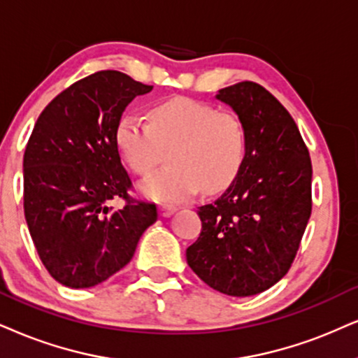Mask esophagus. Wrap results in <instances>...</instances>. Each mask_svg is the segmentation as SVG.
<instances>
[{
    "label": "esophagus",
    "mask_w": 358,
    "mask_h": 358,
    "mask_svg": "<svg viewBox=\"0 0 358 358\" xmlns=\"http://www.w3.org/2000/svg\"><path fill=\"white\" fill-rule=\"evenodd\" d=\"M175 211H176V206H169V205L160 206V215L164 216V218H169V216L173 215Z\"/></svg>",
    "instance_id": "obj_1"
}]
</instances>
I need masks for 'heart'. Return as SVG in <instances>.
<instances>
[{
  "label": "heart",
  "mask_w": 358,
  "mask_h": 358,
  "mask_svg": "<svg viewBox=\"0 0 358 358\" xmlns=\"http://www.w3.org/2000/svg\"><path fill=\"white\" fill-rule=\"evenodd\" d=\"M150 122L125 114L115 129V145L127 165L140 176L150 175L162 148L171 147L169 169L140 185V192L160 203H180L196 194L229 187L243 169L246 135L236 117L189 99L157 103Z\"/></svg>",
  "instance_id": "b5f03b06"
}]
</instances>
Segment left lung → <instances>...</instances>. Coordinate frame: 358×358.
I'll return each mask as SVG.
<instances>
[{"instance_id": "8db88e82", "label": "left lung", "mask_w": 358, "mask_h": 358, "mask_svg": "<svg viewBox=\"0 0 358 358\" xmlns=\"http://www.w3.org/2000/svg\"><path fill=\"white\" fill-rule=\"evenodd\" d=\"M246 135L236 180L198 208L200 238L187 262L208 286L234 297L264 292L287 274L312 210L309 150L291 114L255 83L220 89Z\"/></svg>"}]
</instances>
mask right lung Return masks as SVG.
<instances>
[{
  "mask_svg": "<svg viewBox=\"0 0 358 358\" xmlns=\"http://www.w3.org/2000/svg\"><path fill=\"white\" fill-rule=\"evenodd\" d=\"M153 87L119 71H101L62 90L36 122L24 158V216L36 251L62 286L94 287L127 266L153 203L132 188L115 145L125 107ZM126 206L115 210L111 201Z\"/></svg>",
  "mask_w": 358,
  "mask_h": 358,
  "instance_id": "obj_1",
  "label": "right lung"
}]
</instances>
